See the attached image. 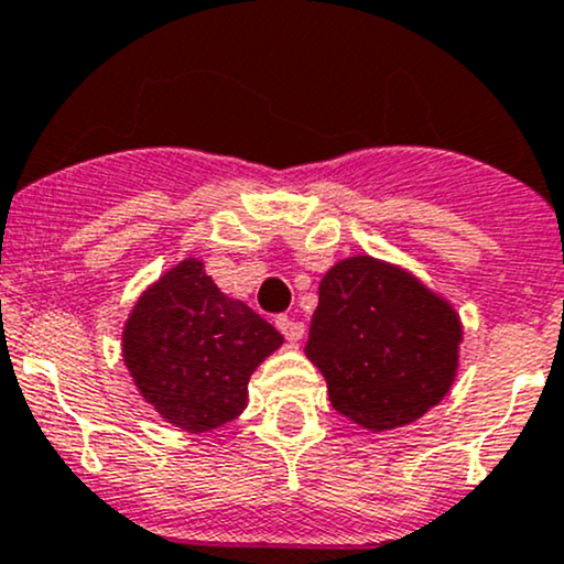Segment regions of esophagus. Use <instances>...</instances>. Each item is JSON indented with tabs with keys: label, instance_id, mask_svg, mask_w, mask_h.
<instances>
[{
	"label": "esophagus",
	"instance_id": "esophagus-1",
	"mask_svg": "<svg viewBox=\"0 0 564 564\" xmlns=\"http://www.w3.org/2000/svg\"><path fill=\"white\" fill-rule=\"evenodd\" d=\"M275 324H278V329L286 335L289 343H297L300 337L305 335V324L297 322V318H292V316H278Z\"/></svg>",
	"mask_w": 564,
	"mask_h": 564
}]
</instances>
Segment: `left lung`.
<instances>
[{
	"label": "left lung",
	"mask_w": 564,
	"mask_h": 564,
	"mask_svg": "<svg viewBox=\"0 0 564 564\" xmlns=\"http://www.w3.org/2000/svg\"><path fill=\"white\" fill-rule=\"evenodd\" d=\"M462 324L446 300L372 257L337 262L318 286L305 354L332 408L365 430L411 424L452 389Z\"/></svg>",
	"instance_id": "left-lung-1"
}]
</instances>
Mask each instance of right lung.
<instances>
[{"mask_svg":"<svg viewBox=\"0 0 564 564\" xmlns=\"http://www.w3.org/2000/svg\"><path fill=\"white\" fill-rule=\"evenodd\" d=\"M283 335L227 297L199 259L164 272L123 327V361L164 422L207 432L240 416L248 378Z\"/></svg>","mask_w":564,"mask_h":564,"instance_id":"obj_1","label":"right lung"}]
</instances>
